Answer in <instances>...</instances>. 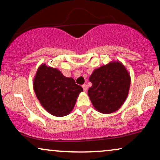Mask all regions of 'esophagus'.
<instances>
[{"instance_id": "1", "label": "esophagus", "mask_w": 160, "mask_h": 160, "mask_svg": "<svg viewBox=\"0 0 160 160\" xmlns=\"http://www.w3.org/2000/svg\"><path fill=\"white\" fill-rule=\"evenodd\" d=\"M82 88H83L84 91H87V90H88V86H87V85H86V84L82 85Z\"/></svg>"}]
</instances>
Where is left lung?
Segmentation results:
<instances>
[{
	"label": "left lung",
	"instance_id": "1",
	"mask_svg": "<svg viewBox=\"0 0 160 160\" xmlns=\"http://www.w3.org/2000/svg\"><path fill=\"white\" fill-rule=\"evenodd\" d=\"M88 95L97 111L109 114L118 110L128 96L131 78L121 61H112L93 70Z\"/></svg>",
	"mask_w": 160,
	"mask_h": 160
}]
</instances>
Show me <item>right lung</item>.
Returning a JSON list of instances; mask_svg holds the SVG:
<instances>
[{"mask_svg":"<svg viewBox=\"0 0 160 160\" xmlns=\"http://www.w3.org/2000/svg\"><path fill=\"white\" fill-rule=\"evenodd\" d=\"M34 92L42 107L57 117L67 116L75 105L83 89L72 78L63 76L56 68L42 63L33 78Z\"/></svg>","mask_w":160,"mask_h":160,"instance_id":"add662e5","label":"right lung"}]
</instances>
